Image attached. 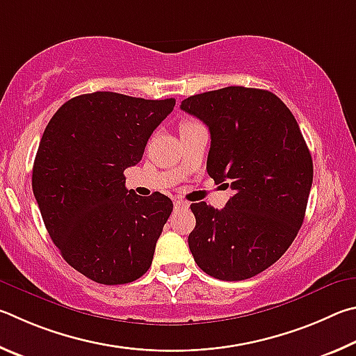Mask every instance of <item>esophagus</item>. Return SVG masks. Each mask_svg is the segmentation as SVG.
<instances>
[{"label":"esophagus","instance_id":"1","mask_svg":"<svg viewBox=\"0 0 356 356\" xmlns=\"http://www.w3.org/2000/svg\"><path fill=\"white\" fill-rule=\"evenodd\" d=\"M189 208V203L184 202V200H177L175 202V209H186Z\"/></svg>","mask_w":356,"mask_h":356}]
</instances>
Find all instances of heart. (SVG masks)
<instances>
[{
    "mask_svg": "<svg viewBox=\"0 0 356 356\" xmlns=\"http://www.w3.org/2000/svg\"><path fill=\"white\" fill-rule=\"evenodd\" d=\"M194 124H198V123H197V122H194V120H184V122L181 123V127H179V129L191 128V127H194Z\"/></svg>",
    "mask_w": 356,
    "mask_h": 356,
    "instance_id": "1",
    "label": "heart"
}]
</instances>
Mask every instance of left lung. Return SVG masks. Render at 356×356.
Here are the masks:
<instances>
[{
    "mask_svg": "<svg viewBox=\"0 0 356 356\" xmlns=\"http://www.w3.org/2000/svg\"><path fill=\"white\" fill-rule=\"evenodd\" d=\"M207 124V170L232 186L223 209L192 203L189 248L203 272L241 282L283 257L300 229L313 184V159L298 123L269 90L229 86L183 99Z\"/></svg>",
    "mask_w": 356,
    "mask_h": 356,
    "instance_id": "8db88e82",
    "label": "left lung"
}]
</instances>
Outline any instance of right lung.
Masks as SVG:
<instances>
[{
  "label": "right lung",
  "instance_id": "1",
  "mask_svg": "<svg viewBox=\"0 0 356 356\" xmlns=\"http://www.w3.org/2000/svg\"><path fill=\"white\" fill-rule=\"evenodd\" d=\"M175 99L93 92L68 99L43 131L33 191L49 238L74 270L99 284H124L152 266L173 203L124 188Z\"/></svg>",
  "mask_w": 356,
  "mask_h": 356
}]
</instances>
